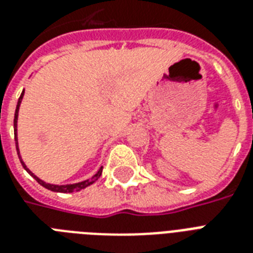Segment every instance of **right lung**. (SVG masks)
<instances>
[{
    "mask_svg": "<svg viewBox=\"0 0 253 253\" xmlns=\"http://www.w3.org/2000/svg\"><path fill=\"white\" fill-rule=\"evenodd\" d=\"M23 93L25 91H22L21 97H19V99H18V105H17V109H15V114H14V131H15V147H17V152H18V156H19V150H18V143H17V119H18V110H19V105H21V101L22 98H23ZM19 159H21V156H19ZM21 163L22 166H23V168L27 170V172L31 174V176L35 178V180L39 182V184L42 185V186H44L45 189H48V190H52V192H59V193H73V192H79V190H81V189L86 188V186H89V185H91L94 181H97L99 178V176H101V173H102V169H99L98 173L97 174H94V176L91 177L90 180H85L83 181V182H79V184H73V185H51V184H45L44 181H42L41 178H38L34 173H31V170H29L27 169V167L25 166V163L22 162L21 159Z\"/></svg>",
    "mask_w": 253,
    "mask_h": 253,
    "instance_id": "obj_1",
    "label": "right lung"
}]
</instances>
